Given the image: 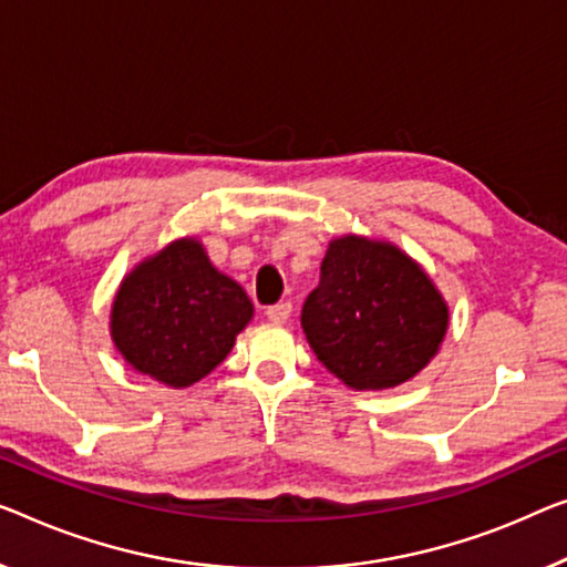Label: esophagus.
Returning <instances> with one entry per match:
<instances>
[{
    "mask_svg": "<svg viewBox=\"0 0 567 567\" xmlns=\"http://www.w3.org/2000/svg\"><path fill=\"white\" fill-rule=\"evenodd\" d=\"M292 316V302H277V306H269L267 308V318L272 320V323H287Z\"/></svg>",
    "mask_w": 567,
    "mask_h": 567,
    "instance_id": "esophagus-1",
    "label": "esophagus"
}]
</instances>
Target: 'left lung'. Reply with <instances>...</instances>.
I'll use <instances>...</instances> for the list:
<instances>
[{
  "mask_svg": "<svg viewBox=\"0 0 567 567\" xmlns=\"http://www.w3.org/2000/svg\"><path fill=\"white\" fill-rule=\"evenodd\" d=\"M318 361L351 390H390L435 357L447 308L430 277L384 241H331L320 282L302 306Z\"/></svg>",
  "mask_w": 567,
  "mask_h": 567,
  "instance_id": "8db88e82",
  "label": "left lung"
}]
</instances>
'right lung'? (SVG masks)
<instances>
[{
	"instance_id": "1",
	"label": "right lung",
	"mask_w": 567,
	"mask_h": 567,
	"mask_svg": "<svg viewBox=\"0 0 567 567\" xmlns=\"http://www.w3.org/2000/svg\"><path fill=\"white\" fill-rule=\"evenodd\" d=\"M251 312L241 285L218 272L196 239H181L122 282L112 338L142 374L188 386L221 364Z\"/></svg>"
}]
</instances>
